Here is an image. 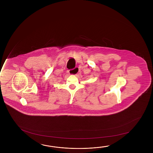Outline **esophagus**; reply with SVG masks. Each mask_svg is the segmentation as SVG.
I'll list each match as a JSON object with an SVG mask.
<instances>
[{
    "mask_svg": "<svg viewBox=\"0 0 153 153\" xmlns=\"http://www.w3.org/2000/svg\"><path fill=\"white\" fill-rule=\"evenodd\" d=\"M78 70H79L78 68L77 67H76V68H74V69L69 70V74H75V75H76L78 72L77 73H76V74L74 73H76V71H78Z\"/></svg>",
    "mask_w": 153,
    "mask_h": 153,
    "instance_id": "esophagus-1",
    "label": "esophagus"
}]
</instances>
